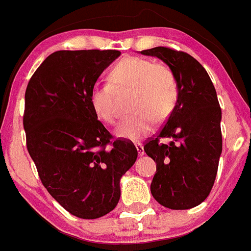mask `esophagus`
Segmentation results:
<instances>
[{
  "label": "esophagus",
  "instance_id": "34e87169",
  "mask_svg": "<svg viewBox=\"0 0 251 251\" xmlns=\"http://www.w3.org/2000/svg\"><path fill=\"white\" fill-rule=\"evenodd\" d=\"M135 148H136V150H138L139 156H143L144 153H145V151H144V146H143V144H140V143L135 144Z\"/></svg>",
  "mask_w": 251,
  "mask_h": 251
}]
</instances>
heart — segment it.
I'll return each instance as SVG.
<instances>
[{"instance_id": "heart-1", "label": "heart", "mask_w": 251, "mask_h": 251, "mask_svg": "<svg viewBox=\"0 0 251 251\" xmlns=\"http://www.w3.org/2000/svg\"><path fill=\"white\" fill-rule=\"evenodd\" d=\"M110 82L94 84L89 94L90 105L103 122L115 123V90L133 89L131 110L135 112L116 129L120 138L131 141L148 135L155 118L165 121L170 117L179 94L177 79L168 67L141 57L121 59L111 71Z\"/></svg>"}]
</instances>
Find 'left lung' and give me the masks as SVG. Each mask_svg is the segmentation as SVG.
<instances>
[{
    "label": "left lung",
    "instance_id": "1",
    "mask_svg": "<svg viewBox=\"0 0 251 251\" xmlns=\"http://www.w3.org/2000/svg\"><path fill=\"white\" fill-rule=\"evenodd\" d=\"M141 53L162 59L175 74L179 90L165 126L144 146L156 162L151 194L168 209H192L209 197L222 152L217 94L204 67L187 52L158 46ZM161 137L174 141L161 144Z\"/></svg>",
    "mask_w": 251,
    "mask_h": 251
}]
</instances>
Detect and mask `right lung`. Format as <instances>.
Wrapping results in <instances>:
<instances>
[{"label": "right lung", "mask_w": 251, "mask_h": 251, "mask_svg": "<svg viewBox=\"0 0 251 251\" xmlns=\"http://www.w3.org/2000/svg\"><path fill=\"white\" fill-rule=\"evenodd\" d=\"M117 50L56 51L40 64L25 90L23 126L26 148L42 184L69 213L84 220L117 206L120 180L138 150L112 135L89 100Z\"/></svg>", "instance_id": "right-lung-1"}]
</instances>
